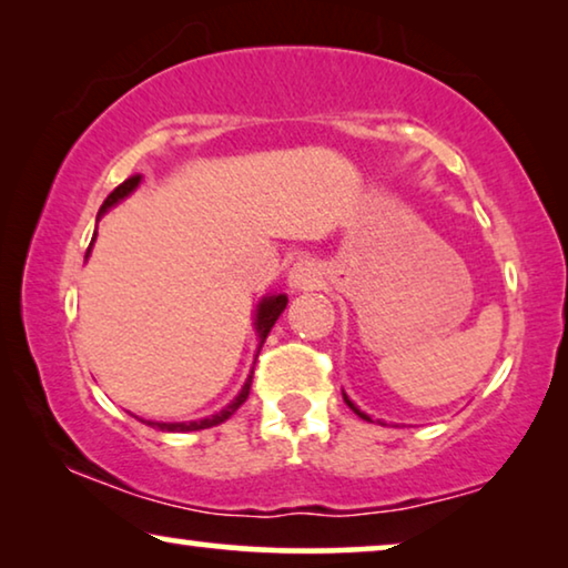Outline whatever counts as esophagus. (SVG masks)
<instances>
[{"label": "esophagus", "instance_id": "34e87169", "mask_svg": "<svg viewBox=\"0 0 568 568\" xmlns=\"http://www.w3.org/2000/svg\"><path fill=\"white\" fill-rule=\"evenodd\" d=\"M323 282V271L315 261H300L294 263L290 271V286L292 290H315Z\"/></svg>", "mask_w": 568, "mask_h": 568}]
</instances>
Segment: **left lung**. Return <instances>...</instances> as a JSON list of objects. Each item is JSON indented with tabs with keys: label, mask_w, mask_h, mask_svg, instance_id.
Returning a JSON list of instances; mask_svg holds the SVG:
<instances>
[{
	"label": "left lung",
	"mask_w": 568,
	"mask_h": 568,
	"mask_svg": "<svg viewBox=\"0 0 568 568\" xmlns=\"http://www.w3.org/2000/svg\"><path fill=\"white\" fill-rule=\"evenodd\" d=\"M344 400H346V406H348V408H352V410H354V414H356V416H359V418H364V422H369V416H367V414H364V410H359V408H356V406H354V403H352V400H348V398H346V395H344Z\"/></svg>",
	"instance_id": "obj_1"
}]
</instances>
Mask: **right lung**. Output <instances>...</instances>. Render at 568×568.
<instances>
[{
    "mask_svg": "<svg viewBox=\"0 0 568 568\" xmlns=\"http://www.w3.org/2000/svg\"><path fill=\"white\" fill-rule=\"evenodd\" d=\"M136 183H139V175L126 178V181H123L119 189H115L111 196L103 201V206H100V214H105L108 209L115 204V201H121L123 196H129V193L136 189ZM284 307H286V294H274V297H266L258 305V315H255V331H258L261 344H263V338L268 336V331L274 328V323L278 321V315L284 313ZM251 383H253V377H247V383H245L243 390H240L237 398L232 400L227 408L220 410V414H214L212 418H204V422H191V424H154V422H150V424L158 426V429H165V432H199V429H209V426L222 424L224 418H230L240 406H243V403L247 400V395H251Z\"/></svg>",
    "mask_w": 568,
    "mask_h": 568,
    "instance_id": "1",
    "label": "right lung"
}]
</instances>
